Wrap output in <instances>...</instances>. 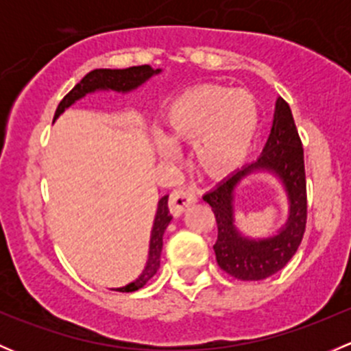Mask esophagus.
I'll use <instances>...</instances> for the list:
<instances>
[{"label": "esophagus", "mask_w": 351, "mask_h": 351, "mask_svg": "<svg viewBox=\"0 0 351 351\" xmlns=\"http://www.w3.org/2000/svg\"><path fill=\"white\" fill-rule=\"evenodd\" d=\"M197 202V195L192 190L186 189H178L173 190L171 195H169V212H171L175 217L182 215L190 205H193Z\"/></svg>", "instance_id": "esophagus-1"}]
</instances>
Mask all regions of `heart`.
<instances>
[{"instance_id": "obj_1", "label": "heart", "mask_w": 351, "mask_h": 351, "mask_svg": "<svg viewBox=\"0 0 351 351\" xmlns=\"http://www.w3.org/2000/svg\"><path fill=\"white\" fill-rule=\"evenodd\" d=\"M260 122L253 93L224 86H198L169 104L165 130L156 149L173 161L176 146L193 144L197 168L210 178H224L238 169L250 154Z\"/></svg>"}]
</instances>
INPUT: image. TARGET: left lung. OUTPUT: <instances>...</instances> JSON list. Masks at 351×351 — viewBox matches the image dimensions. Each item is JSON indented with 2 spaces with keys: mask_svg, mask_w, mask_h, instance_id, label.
<instances>
[{
  "mask_svg": "<svg viewBox=\"0 0 351 351\" xmlns=\"http://www.w3.org/2000/svg\"><path fill=\"white\" fill-rule=\"evenodd\" d=\"M253 174L274 176L281 183L289 205L282 228L263 239L244 235L235 222V192ZM204 200L210 205L217 221L215 260L226 274L238 280L256 282L271 277L289 263L306 231L307 197L302 143L284 98L278 97L275 101L270 136L256 161L232 171L208 190Z\"/></svg>",
  "mask_w": 351,
  "mask_h": 351,
  "instance_id": "1",
  "label": "left lung"
}]
</instances>
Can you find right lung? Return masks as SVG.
Instances as JSON below:
<instances>
[{"label":"right lung","mask_w":351,"mask_h":351,"mask_svg":"<svg viewBox=\"0 0 351 351\" xmlns=\"http://www.w3.org/2000/svg\"><path fill=\"white\" fill-rule=\"evenodd\" d=\"M162 69H153L151 66H134L127 69H93L62 98L56 110L54 122L66 112L67 108L73 107L76 101L83 100L86 95L98 93V91H115V93H132L137 88L143 86L144 83L151 80L153 76L161 74ZM171 214L168 210V195L161 197L158 200V208H156L153 229H151L149 239V251H147V260L144 265L143 271L136 280L123 287H117V292H134L139 290L141 287L147 284V280L154 277L156 271L159 270V261H161V250H162V234L166 228L171 222Z\"/></svg>","instance_id":"obj_1"}]
</instances>
